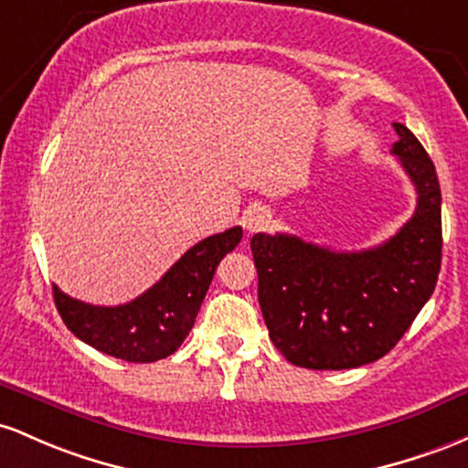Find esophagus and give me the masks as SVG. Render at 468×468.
Segmentation results:
<instances>
[{
	"label": "esophagus",
	"mask_w": 468,
	"mask_h": 468,
	"mask_svg": "<svg viewBox=\"0 0 468 468\" xmlns=\"http://www.w3.org/2000/svg\"><path fill=\"white\" fill-rule=\"evenodd\" d=\"M271 220L270 207L265 206H251L248 212L243 214V225L248 232H259V229L267 228V223Z\"/></svg>",
	"instance_id": "1"
}]
</instances>
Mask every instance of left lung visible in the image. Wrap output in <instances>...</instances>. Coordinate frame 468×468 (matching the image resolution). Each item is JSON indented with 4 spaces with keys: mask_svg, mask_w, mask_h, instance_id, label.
<instances>
[{
    "mask_svg": "<svg viewBox=\"0 0 468 468\" xmlns=\"http://www.w3.org/2000/svg\"><path fill=\"white\" fill-rule=\"evenodd\" d=\"M418 192L413 217L378 248L334 251L292 234H254L259 303L271 343L304 369H354L396 347L431 298L442 262V194L427 150L393 123Z\"/></svg>",
    "mask_w": 468,
    "mask_h": 468,
    "instance_id": "8db88e82",
    "label": "left lung"
}]
</instances>
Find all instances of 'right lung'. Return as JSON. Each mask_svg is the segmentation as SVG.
I'll return each instance as SVG.
<instances>
[{
    "label": "right lung",
    "mask_w": 468,
    "mask_h": 468,
    "mask_svg": "<svg viewBox=\"0 0 468 468\" xmlns=\"http://www.w3.org/2000/svg\"><path fill=\"white\" fill-rule=\"evenodd\" d=\"M240 239V228L207 236L187 250L148 292L117 307L81 303L52 285L57 312L79 340L101 354L128 362L167 358L194 327L220 259Z\"/></svg>",
    "instance_id": "obj_1"
}]
</instances>
